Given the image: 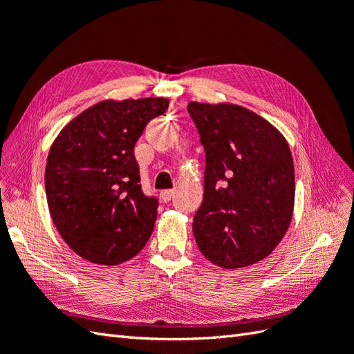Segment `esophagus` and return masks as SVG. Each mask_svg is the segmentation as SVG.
<instances>
[{
	"label": "esophagus",
	"mask_w": 354,
	"mask_h": 354,
	"mask_svg": "<svg viewBox=\"0 0 354 354\" xmlns=\"http://www.w3.org/2000/svg\"><path fill=\"white\" fill-rule=\"evenodd\" d=\"M160 198L162 202H169L173 198V190H164L160 193Z\"/></svg>",
	"instance_id": "obj_1"
}]
</instances>
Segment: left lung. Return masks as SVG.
Listing matches in <instances>:
<instances>
[{
	"label": "left lung",
	"mask_w": 354,
	"mask_h": 354,
	"mask_svg": "<svg viewBox=\"0 0 354 354\" xmlns=\"http://www.w3.org/2000/svg\"><path fill=\"white\" fill-rule=\"evenodd\" d=\"M205 149L204 199L193 234L216 266L239 269L270 255L288 231L295 171L283 133L234 103L190 102Z\"/></svg>",
	"instance_id": "left-lung-1"
}]
</instances>
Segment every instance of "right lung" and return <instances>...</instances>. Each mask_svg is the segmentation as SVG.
<instances>
[{
	"instance_id": "right-lung-1",
	"label": "right lung",
	"mask_w": 354,
	"mask_h": 354,
	"mask_svg": "<svg viewBox=\"0 0 354 354\" xmlns=\"http://www.w3.org/2000/svg\"><path fill=\"white\" fill-rule=\"evenodd\" d=\"M169 99L102 100L74 117L50 147L45 193L71 250L95 265L137 255L152 234L158 201L141 190L135 142Z\"/></svg>"
}]
</instances>
